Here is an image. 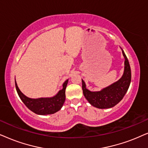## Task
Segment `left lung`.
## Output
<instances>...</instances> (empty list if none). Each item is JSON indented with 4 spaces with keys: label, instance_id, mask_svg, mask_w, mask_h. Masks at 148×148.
<instances>
[{
    "label": "left lung",
    "instance_id": "1",
    "mask_svg": "<svg viewBox=\"0 0 148 148\" xmlns=\"http://www.w3.org/2000/svg\"><path fill=\"white\" fill-rule=\"evenodd\" d=\"M125 57V71L123 76L117 82H114L100 91L92 92L86 88V85L82 79V91L87 101L94 107L106 109L114 107L123 99L129 87L131 80V72L129 60L123 51Z\"/></svg>",
    "mask_w": 148,
    "mask_h": 148
}]
</instances>
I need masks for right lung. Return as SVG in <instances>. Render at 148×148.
<instances>
[{"label":"right lung","instance_id":"1","mask_svg":"<svg viewBox=\"0 0 148 148\" xmlns=\"http://www.w3.org/2000/svg\"><path fill=\"white\" fill-rule=\"evenodd\" d=\"M68 80H66L63 84V88L58 92L56 96L50 98H39L31 99L27 97L19 89L15 80V87L19 97L26 107L35 114L40 115L52 114L59 111L64 105L66 99V88L68 84Z\"/></svg>","mask_w":148,"mask_h":148}]
</instances>
